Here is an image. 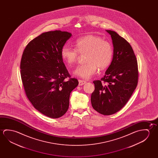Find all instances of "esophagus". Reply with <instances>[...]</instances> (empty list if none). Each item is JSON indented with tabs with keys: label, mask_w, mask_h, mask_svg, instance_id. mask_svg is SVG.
<instances>
[{
	"label": "esophagus",
	"mask_w": 158,
	"mask_h": 158,
	"mask_svg": "<svg viewBox=\"0 0 158 158\" xmlns=\"http://www.w3.org/2000/svg\"><path fill=\"white\" fill-rule=\"evenodd\" d=\"M86 83V81L82 80H79V86L83 85L84 84H85Z\"/></svg>",
	"instance_id": "esophagus-1"
}]
</instances>
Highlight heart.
<instances>
[{
	"label": "heart",
	"mask_w": 158,
	"mask_h": 158,
	"mask_svg": "<svg viewBox=\"0 0 158 158\" xmlns=\"http://www.w3.org/2000/svg\"><path fill=\"white\" fill-rule=\"evenodd\" d=\"M75 49L67 45L63 47L61 57L68 65L74 63L79 54H84L85 63L78 65L73 72L74 75L84 79H89L96 72L97 68L104 70L109 67L113 57L112 44L101 37L86 35L77 39L74 43Z\"/></svg>",
	"instance_id": "b5f03b06"
}]
</instances>
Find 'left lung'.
I'll return each mask as SVG.
<instances>
[{"label": "left lung", "instance_id": "obj_1", "mask_svg": "<svg viewBox=\"0 0 158 158\" xmlns=\"http://www.w3.org/2000/svg\"><path fill=\"white\" fill-rule=\"evenodd\" d=\"M111 36L114 56L105 75L94 80L91 94L93 109L104 115L116 113L127 104L138 81L137 58L132 46L115 31L106 30Z\"/></svg>", "mask_w": 158, "mask_h": 158}]
</instances>
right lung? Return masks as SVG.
<instances>
[{"mask_svg":"<svg viewBox=\"0 0 158 158\" xmlns=\"http://www.w3.org/2000/svg\"><path fill=\"white\" fill-rule=\"evenodd\" d=\"M72 34L56 30L31 40L23 51L20 74L26 96L45 116L57 118L68 110L72 91L78 80L71 78L60 51Z\"/></svg>","mask_w":158,"mask_h":158,"instance_id":"right-lung-1","label":"right lung"}]
</instances>
